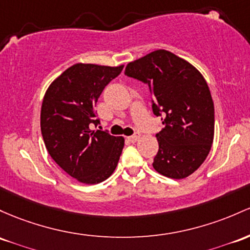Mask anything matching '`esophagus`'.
I'll return each mask as SVG.
<instances>
[{
	"label": "esophagus",
	"mask_w": 250,
	"mask_h": 250,
	"mask_svg": "<svg viewBox=\"0 0 250 250\" xmlns=\"http://www.w3.org/2000/svg\"><path fill=\"white\" fill-rule=\"evenodd\" d=\"M140 138H141V135H140L139 133H136L135 135H133V136H130V138H128V140H129L130 142H138L139 140H140Z\"/></svg>",
	"instance_id": "34e87169"
}]
</instances>
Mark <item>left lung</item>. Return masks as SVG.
Segmentation results:
<instances>
[{
  "instance_id": "1",
  "label": "left lung",
  "mask_w": 250,
  "mask_h": 250,
  "mask_svg": "<svg viewBox=\"0 0 250 250\" xmlns=\"http://www.w3.org/2000/svg\"><path fill=\"white\" fill-rule=\"evenodd\" d=\"M125 73L148 85L153 112L163 114L154 169L172 179L188 177L204 163L213 142L215 109L207 81L193 65L166 49L128 62Z\"/></svg>"
}]
</instances>
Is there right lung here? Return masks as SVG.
Instances as JSON below:
<instances>
[{
    "instance_id": "add662e5",
    "label": "right lung",
    "mask_w": 250,
    "mask_h": 250,
    "mask_svg": "<svg viewBox=\"0 0 250 250\" xmlns=\"http://www.w3.org/2000/svg\"><path fill=\"white\" fill-rule=\"evenodd\" d=\"M122 68L78 62L57 77L43 96L40 127L45 146L60 168L79 183L104 182L120 160L125 139L89 125L98 123L96 103Z\"/></svg>"
}]
</instances>
